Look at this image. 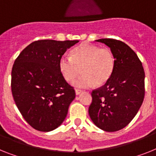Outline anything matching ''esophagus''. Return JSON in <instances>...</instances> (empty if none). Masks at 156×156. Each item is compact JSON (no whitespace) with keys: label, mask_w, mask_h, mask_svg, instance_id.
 <instances>
[{"label":"esophagus","mask_w":156,"mask_h":156,"mask_svg":"<svg viewBox=\"0 0 156 156\" xmlns=\"http://www.w3.org/2000/svg\"><path fill=\"white\" fill-rule=\"evenodd\" d=\"M83 92L82 90H75V94L76 95H79L80 94H82V93Z\"/></svg>","instance_id":"obj_1"}]
</instances>
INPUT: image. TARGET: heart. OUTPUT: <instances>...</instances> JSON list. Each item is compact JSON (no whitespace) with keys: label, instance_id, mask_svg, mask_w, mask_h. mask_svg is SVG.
<instances>
[{"label":"heart","instance_id":"b5f03b06","mask_svg":"<svg viewBox=\"0 0 156 156\" xmlns=\"http://www.w3.org/2000/svg\"><path fill=\"white\" fill-rule=\"evenodd\" d=\"M114 68L115 58L110 49L89 44L76 47L70 51V58L62 55L58 61L60 73L67 82H73H73L79 88L105 84L112 77Z\"/></svg>","mask_w":156,"mask_h":156}]
</instances>
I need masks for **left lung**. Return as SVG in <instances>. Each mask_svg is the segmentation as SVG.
Returning <instances> with one entry per match:
<instances>
[{"mask_svg": "<svg viewBox=\"0 0 156 156\" xmlns=\"http://www.w3.org/2000/svg\"><path fill=\"white\" fill-rule=\"evenodd\" d=\"M107 45L115 58L112 77L94 90L89 114L94 125L105 132L124 129L134 118L144 98V70L133 50L113 39L96 40Z\"/></svg>", "mask_w": 156, "mask_h": 156, "instance_id": "obj_1", "label": "left lung"}]
</instances>
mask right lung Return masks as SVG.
Here are the masks:
<instances>
[{
    "label": "right lung",
    "mask_w": 156,
    "mask_h": 156,
    "mask_svg": "<svg viewBox=\"0 0 156 156\" xmlns=\"http://www.w3.org/2000/svg\"><path fill=\"white\" fill-rule=\"evenodd\" d=\"M78 40H37L14 62L11 89L21 115L33 129L50 132L66 118L75 91L64 79L58 61Z\"/></svg>",
    "instance_id": "1"
}]
</instances>
